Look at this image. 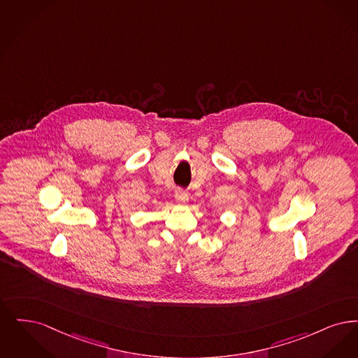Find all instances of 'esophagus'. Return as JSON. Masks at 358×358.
<instances>
[{"label":"esophagus","instance_id":"34e87169","mask_svg":"<svg viewBox=\"0 0 358 358\" xmlns=\"http://www.w3.org/2000/svg\"><path fill=\"white\" fill-rule=\"evenodd\" d=\"M175 201L178 204H182V206H185L188 202V194L185 192V191H182V189H176V192H175Z\"/></svg>","mask_w":358,"mask_h":358}]
</instances>
